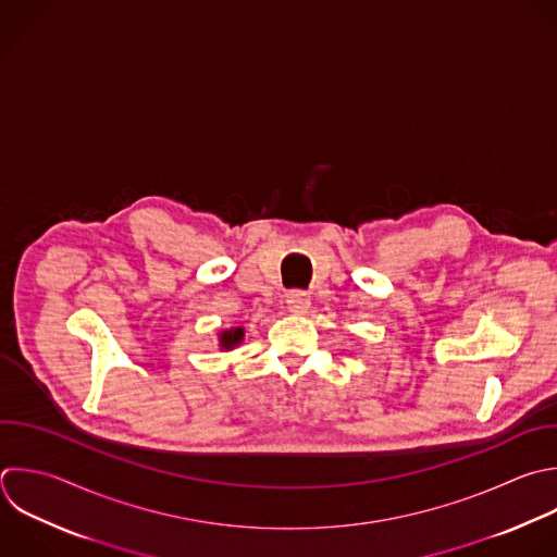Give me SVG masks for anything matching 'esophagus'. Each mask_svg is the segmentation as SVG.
<instances>
[{"mask_svg": "<svg viewBox=\"0 0 557 557\" xmlns=\"http://www.w3.org/2000/svg\"><path fill=\"white\" fill-rule=\"evenodd\" d=\"M285 302H287V309L292 313H305L311 305V296L307 292H289L285 296Z\"/></svg>", "mask_w": 557, "mask_h": 557, "instance_id": "34e87169", "label": "esophagus"}]
</instances>
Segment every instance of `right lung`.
Masks as SVG:
<instances>
[{
  "label": "right lung",
  "mask_w": 557,
  "mask_h": 557,
  "mask_svg": "<svg viewBox=\"0 0 557 557\" xmlns=\"http://www.w3.org/2000/svg\"><path fill=\"white\" fill-rule=\"evenodd\" d=\"M222 346L224 348H233L235 344H239L242 339H244V331L242 329H231V331H226V333H222Z\"/></svg>",
  "instance_id": "1"
}]
</instances>
